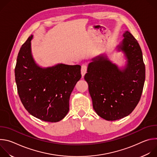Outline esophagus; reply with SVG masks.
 Instances as JSON below:
<instances>
[{
    "label": "esophagus",
    "mask_w": 157,
    "mask_h": 157,
    "mask_svg": "<svg viewBox=\"0 0 157 157\" xmlns=\"http://www.w3.org/2000/svg\"><path fill=\"white\" fill-rule=\"evenodd\" d=\"M87 72V66L86 64H82L81 66V75L82 76H84Z\"/></svg>",
    "instance_id": "1"
}]
</instances>
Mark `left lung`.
I'll return each instance as SVG.
<instances>
[{
  "label": "left lung",
  "instance_id": "8db88e82",
  "mask_svg": "<svg viewBox=\"0 0 157 157\" xmlns=\"http://www.w3.org/2000/svg\"><path fill=\"white\" fill-rule=\"evenodd\" d=\"M116 47L122 52L125 64L122 67L101 54L88 64L84 79L88 84L93 106L97 114L107 121L128 116L138 104L145 79V67L138 41L128 32Z\"/></svg>",
  "mask_w": 157,
  "mask_h": 157
}]
</instances>
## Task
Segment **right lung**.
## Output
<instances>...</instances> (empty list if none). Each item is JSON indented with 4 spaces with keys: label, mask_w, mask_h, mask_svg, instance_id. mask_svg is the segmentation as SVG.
<instances>
[{
    "label": "right lung",
    "mask_w": 157,
    "mask_h": 157,
    "mask_svg": "<svg viewBox=\"0 0 157 157\" xmlns=\"http://www.w3.org/2000/svg\"><path fill=\"white\" fill-rule=\"evenodd\" d=\"M31 35L20 48L15 68L18 94L25 109L41 121L57 122L69 111L70 95L81 79V66H40L32 53Z\"/></svg>",
    "instance_id": "obj_1"
}]
</instances>
